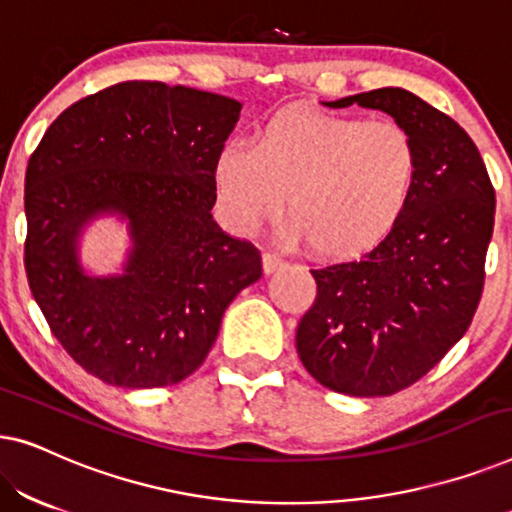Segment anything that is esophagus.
<instances>
[{
	"mask_svg": "<svg viewBox=\"0 0 512 512\" xmlns=\"http://www.w3.org/2000/svg\"><path fill=\"white\" fill-rule=\"evenodd\" d=\"M282 268H284V258L272 254V251H265V254H263V272H265V275H272V272H277Z\"/></svg>",
	"mask_w": 512,
	"mask_h": 512,
	"instance_id": "34e87169",
	"label": "esophagus"
}]
</instances>
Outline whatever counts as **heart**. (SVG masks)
<instances>
[{"mask_svg":"<svg viewBox=\"0 0 512 512\" xmlns=\"http://www.w3.org/2000/svg\"><path fill=\"white\" fill-rule=\"evenodd\" d=\"M417 167L415 137L398 121L293 109L272 116L254 146H223L214 191L240 233L282 212L286 195V235L342 261L391 235L410 205Z\"/></svg>","mask_w":512,"mask_h":512,"instance_id":"1","label":"heart"}]
</instances>
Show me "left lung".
I'll list each match as a JSON object with an SVG mask.
<instances>
[{"label":"left lung","mask_w":512,"mask_h":512,"mask_svg":"<svg viewBox=\"0 0 512 512\" xmlns=\"http://www.w3.org/2000/svg\"><path fill=\"white\" fill-rule=\"evenodd\" d=\"M380 109L410 130L417 181L403 219L361 261L312 270L300 361L338 394L391 396L424 377L471 326L494 230V188L459 123L403 88L324 102Z\"/></svg>","instance_id":"left-lung-1"}]
</instances>
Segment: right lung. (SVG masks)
I'll list each match as a JSON object with an SVG mask.
<instances>
[{"label": "right lung", "mask_w": 512, "mask_h": 512, "mask_svg": "<svg viewBox=\"0 0 512 512\" xmlns=\"http://www.w3.org/2000/svg\"><path fill=\"white\" fill-rule=\"evenodd\" d=\"M242 104L125 81L51 123L25 174V268L32 296L69 356L111 387L156 389L207 359L233 298L261 277L254 244L214 221V160ZM100 218L124 223L118 273L80 258Z\"/></svg>", "instance_id": "add662e5"}]
</instances>
